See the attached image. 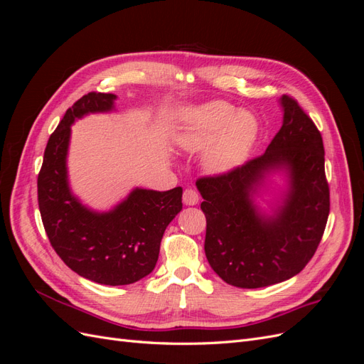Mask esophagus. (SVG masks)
Masks as SVG:
<instances>
[{
  "mask_svg": "<svg viewBox=\"0 0 364 364\" xmlns=\"http://www.w3.org/2000/svg\"><path fill=\"white\" fill-rule=\"evenodd\" d=\"M182 199H183V203H185V205L193 206V205L199 203V194H197L196 190L188 188V190L183 191V197H182Z\"/></svg>",
  "mask_w": 364,
  "mask_h": 364,
  "instance_id": "34e87169",
  "label": "esophagus"
}]
</instances>
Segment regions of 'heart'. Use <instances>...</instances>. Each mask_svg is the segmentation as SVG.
<instances>
[{
    "mask_svg": "<svg viewBox=\"0 0 364 364\" xmlns=\"http://www.w3.org/2000/svg\"><path fill=\"white\" fill-rule=\"evenodd\" d=\"M220 100L185 109L176 142L186 151L203 153L208 171L226 173L246 159L257 138V121Z\"/></svg>",
    "mask_w": 364,
    "mask_h": 364,
    "instance_id": "b5f03b06",
    "label": "heart"
}]
</instances>
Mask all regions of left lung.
I'll list each match as a JSON object with an SVG mask.
<instances>
[{"label":"left lung","instance_id":"obj_1","mask_svg":"<svg viewBox=\"0 0 364 364\" xmlns=\"http://www.w3.org/2000/svg\"><path fill=\"white\" fill-rule=\"evenodd\" d=\"M284 121L264 155L241 167L197 179L206 217L205 253L225 282L259 289L293 278L314 255L329 214L321 132L294 98H281ZM274 169L289 174V191L273 216L252 194Z\"/></svg>","mask_w":364,"mask_h":364}]
</instances>
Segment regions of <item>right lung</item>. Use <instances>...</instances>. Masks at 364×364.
Wrapping results in <instances>:
<instances>
[{
    "instance_id": "add662e5",
    "label": "right lung",
    "mask_w": 364,
    "mask_h": 364,
    "mask_svg": "<svg viewBox=\"0 0 364 364\" xmlns=\"http://www.w3.org/2000/svg\"><path fill=\"white\" fill-rule=\"evenodd\" d=\"M117 95L90 92L77 100L53 132L38 176L43 228L60 259L80 277L105 285H127L155 269L161 240L182 209V188H135L107 213L86 208L71 193L67 155L77 118L114 109Z\"/></svg>"
}]
</instances>
